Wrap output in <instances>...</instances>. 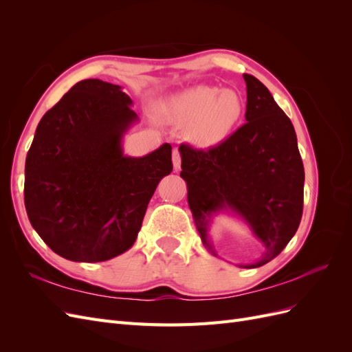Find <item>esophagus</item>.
<instances>
[{"mask_svg":"<svg viewBox=\"0 0 352 352\" xmlns=\"http://www.w3.org/2000/svg\"><path fill=\"white\" fill-rule=\"evenodd\" d=\"M172 162H173V168L176 170H180V164H182V160H180V154L177 150L173 151V155H172Z\"/></svg>","mask_w":352,"mask_h":352,"instance_id":"1","label":"esophagus"}]
</instances>
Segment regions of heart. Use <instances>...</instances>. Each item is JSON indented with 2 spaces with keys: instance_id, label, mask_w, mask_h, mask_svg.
I'll list each match as a JSON object with an SVG mask.
<instances>
[{
  "instance_id": "obj_1",
  "label": "heart",
  "mask_w": 352,
  "mask_h": 352,
  "mask_svg": "<svg viewBox=\"0 0 352 352\" xmlns=\"http://www.w3.org/2000/svg\"><path fill=\"white\" fill-rule=\"evenodd\" d=\"M160 113L172 124L186 127L190 144L211 148L235 129L243 113V98L236 89L195 85L170 97Z\"/></svg>"
}]
</instances>
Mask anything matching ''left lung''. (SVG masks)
<instances>
[{
    "label": "left lung",
    "instance_id": "8db88e82",
    "mask_svg": "<svg viewBox=\"0 0 352 352\" xmlns=\"http://www.w3.org/2000/svg\"><path fill=\"white\" fill-rule=\"evenodd\" d=\"M243 80L247 123L208 151L180 145V176L206 248L217 255L211 238L214 219L235 216L263 245L257 260L239 264L255 269L278 257L300 226L304 166L289 117L257 78L245 73Z\"/></svg>",
    "mask_w": 352,
    "mask_h": 352
}]
</instances>
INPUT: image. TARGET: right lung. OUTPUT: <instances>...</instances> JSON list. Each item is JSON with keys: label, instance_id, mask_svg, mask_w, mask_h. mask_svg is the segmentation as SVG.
<instances>
[{"label": "right lung", "instance_id": "1", "mask_svg": "<svg viewBox=\"0 0 352 352\" xmlns=\"http://www.w3.org/2000/svg\"><path fill=\"white\" fill-rule=\"evenodd\" d=\"M119 85L78 82L42 117L25 166L32 228L60 257L98 263L135 243L160 180L172 173V145L144 157L123 153L140 117Z\"/></svg>", "mask_w": 352, "mask_h": 352}]
</instances>
